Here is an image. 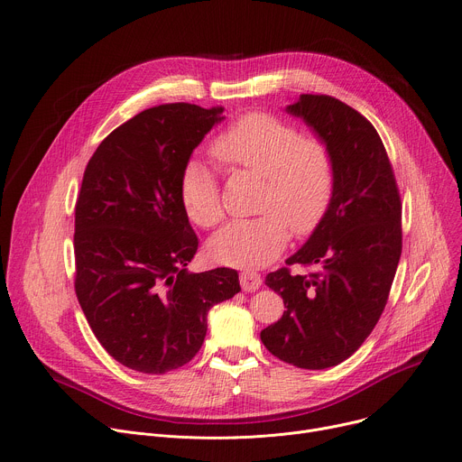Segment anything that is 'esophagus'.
<instances>
[{
	"instance_id": "1",
	"label": "esophagus",
	"mask_w": 462,
	"mask_h": 462,
	"mask_svg": "<svg viewBox=\"0 0 462 462\" xmlns=\"http://www.w3.org/2000/svg\"><path fill=\"white\" fill-rule=\"evenodd\" d=\"M239 282L243 291H256L262 287V276L256 271H243L239 274Z\"/></svg>"
}]
</instances>
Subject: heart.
I'll return each instance as SVG.
<instances>
[{"mask_svg": "<svg viewBox=\"0 0 462 462\" xmlns=\"http://www.w3.org/2000/svg\"><path fill=\"white\" fill-rule=\"evenodd\" d=\"M212 154L232 170L262 175L258 217L236 219L209 241V256L236 267L273 262L292 234H311L324 219L335 189V160L329 145L271 114H246L212 142ZM180 200L199 226L223 219L219 177L191 158L180 175Z\"/></svg>", "mask_w": 462, "mask_h": 462, "instance_id": "obj_1", "label": "heart"}]
</instances>
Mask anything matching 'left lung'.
<instances>
[{
    "label": "left lung",
    "instance_id": "obj_1",
    "mask_svg": "<svg viewBox=\"0 0 462 462\" xmlns=\"http://www.w3.org/2000/svg\"><path fill=\"white\" fill-rule=\"evenodd\" d=\"M285 110L329 145L335 189L320 225L285 262L322 271L267 274L287 310L260 337L274 357L322 370L348 359L385 310L402 256V202L383 142L365 116L313 94Z\"/></svg>",
    "mask_w": 462,
    "mask_h": 462
}]
</instances>
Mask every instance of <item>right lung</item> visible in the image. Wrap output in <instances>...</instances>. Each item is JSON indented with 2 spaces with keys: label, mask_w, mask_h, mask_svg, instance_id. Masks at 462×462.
I'll list each match as a JSON object with an SVG mask.
<instances>
[{
  "label": "right lung",
  "mask_w": 462,
  "mask_h": 462,
  "mask_svg": "<svg viewBox=\"0 0 462 462\" xmlns=\"http://www.w3.org/2000/svg\"><path fill=\"white\" fill-rule=\"evenodd\" d=\"M223 110L147 108L101 142L82 177L77 299L101 346L143 374L189 363L204 343L209 308L241 291L234 269H186L199 239L180 200V175Z\"/></svg>",
  "instance_id": "add662e5"
}]
</instances>
